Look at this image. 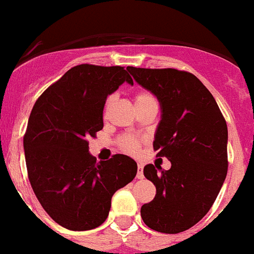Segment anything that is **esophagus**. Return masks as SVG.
I'll return each mask as SVG.
<instances>
[{
    "mask_svg": "<svg viewBox=\"0 0 254 254\" xmlns=\"http://www.w3.org/2000/svg\"><path fill=\"white\" fill-rule=\"evenodd\" d=\"M136 177L139 180H143L144 178V173H143V164H137V174Z\"/></svg>",
    "mask_w": 254,
    "mask_h": 254,
    "instance_id": "34e87169",
    "label": "esophagus"
}]
</instances>
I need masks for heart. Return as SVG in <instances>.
<instances>
[{"mask_svg":"<svg viewBox=\"0 0 254 254\" xmlns=\"http://www.w3.org/2000/svg\"><path fill=\"white\" fill-rule=\"evenodd\" d=\"M115 99V95L111 94L107 97L106 102H105V106H103V110L107 111V109L110 107V105L113 103V101ZM147 102H156L155 95L149 92H137L135 94V103L137 105H141V103H147ZM119 147L123 149L127 153H136L140 148V141L136 140L135 137L131 136H123L119 139Z\"/></svg>","mask_w":254,"mask_h":254,"instance_id":"heart-1","label":"heart"}]
</instances>
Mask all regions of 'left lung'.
Wrapping results in <instances>:
<instances>
[{
	"instance_id": "obj_1",
	"label": "left lung",
	"mask_w": 254,
	"mask_h": 254,
	"mask_svg": "<svg viewBox=\"0 0 254 254\" xmlns=\"http://www.w3.org/2000/svg\"><path fill=\"white\" fill-rule=\"evenodd\" d=\"M127 70L160 101L162 115L153 149L172 162L169 170L161 172L153 164L144 166L156 195L141 206L140 214L157 232H184L207 214L226 180V119L208 89L191 73L135 66Z\"/></svg>"
}]
</instances>
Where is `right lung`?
<instances>
[{
	"label": "right lung",
	"instance_id": "1",
	"mask_svg": "<svg viewBox=\"0 0 254 254\" xmlns=\"http://www.w3.org/2000/svg\"><path fill=\"white\" fill-rule=\"evenodd\" d=\"M125 81L133 84L123 66L81 64L32 107L23 136L28 180L42 207L66 230L101 226L114 192L136 176V162L128 156L97 162L89 153L88 139L103 128L107 95Z\"/></svg>",
	"mask_w": 254,
	"mask_h": 254
}]
</instances>
